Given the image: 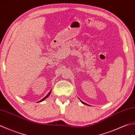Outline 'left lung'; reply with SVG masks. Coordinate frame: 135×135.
I'll use <instances>...</instances> for the list:
<instances>
[{
  "mask_svg": "<svg viewBox=\"0 0 135 135\" xmlns=\"http://www.w3.org/2000/svg\"><path fill=\"white\" fill-rule=\"evenodd\" d=\"M80 101H81V103H82L83 104H86V105H87V106H90V105H89V104H86V103H84V102L81 101V100H80Z\"/></svg>",
  "mask_w": 135,
  "mask_h": 135,
  "instance_id": "8db88e82",
  "label": "left lung"
}]
</instances>
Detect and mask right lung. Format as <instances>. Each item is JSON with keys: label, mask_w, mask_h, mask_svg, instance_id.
<instances>
[{"label": "right lung", "mask_w": 135, "mask_h": 135, "mask_svg": "<svg viewBox=\"0 0 135 135\" xmlns=\"http://www.w3.org/2000/svg\"><path fill=\"white\" fill-rule=\"evenodd\" d=\"M51 91L49 92V94H48L46 96V97H45L43 99H41V100H40V101H38V102H42V101H43V100H44L45 99H47V98L48 97H49V96H50V94H51Z\"/></svg>", "instance_id": "1"}]
</instances>
